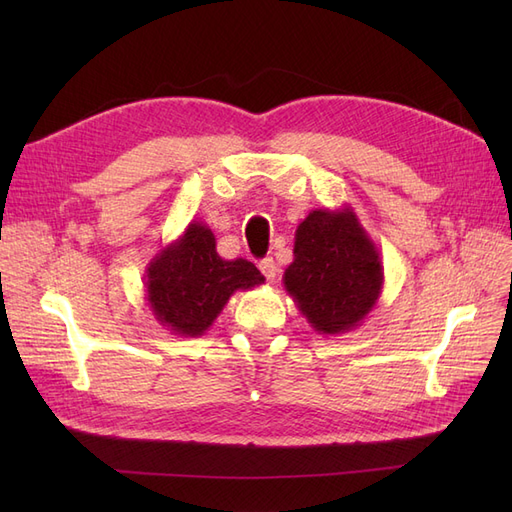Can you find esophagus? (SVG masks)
Wrapping results in <instances>:
<instances>
[{"label":"esophagus","instance_id":"1","mask_svg":"<svg viewBox=\"0 0 512 512\" xmlns=\"http://www.w3.org/2000/svg\"><path fill=\"white\" fill-rule=\"evenodd\" d=\"M260 271H262V275L267 277L269 282H273L275 280V273H277V267H275V262H273V258H265V260H260Z\"/></svg>","mask_w":512,"mask_h":512}]
</instances>
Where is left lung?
<instances>
[{
  "mask_svg": "<svg viewBox=\"0 0 512 512\" xmlns=\"http://www.w3.org/2000/svg\"><path fill=\"white\" fill-rule=\"evenodd\" d=\"M292 254L282 282L309 327L322 335L361 327L382 294L384 269L352 207L309 211Z\"/></svg>",
  "mask_w": 512,
  "mask_h": 512,
  "instance_id": "8db88e82",
  "label": "left lung"
}]
</instances>
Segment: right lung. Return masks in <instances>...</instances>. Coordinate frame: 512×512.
<instances>
[{"label":"right lung","instance_id":"obj_1","mask_svg":"<svg viewBox=\"0 0 512 512\" xmlns=\"http://www.w3.org/2000/svg\"><path fill=\"white\" fill-rule=\"evenodd\" d=\"M260 284L265 275L250 260H226L218 254L213 232L203 222H190L145 271L149 309L162 327L181 337L209 331L232 294Z\"/></svg>","mask_w":512,"mask_h":512}]
</instances>
